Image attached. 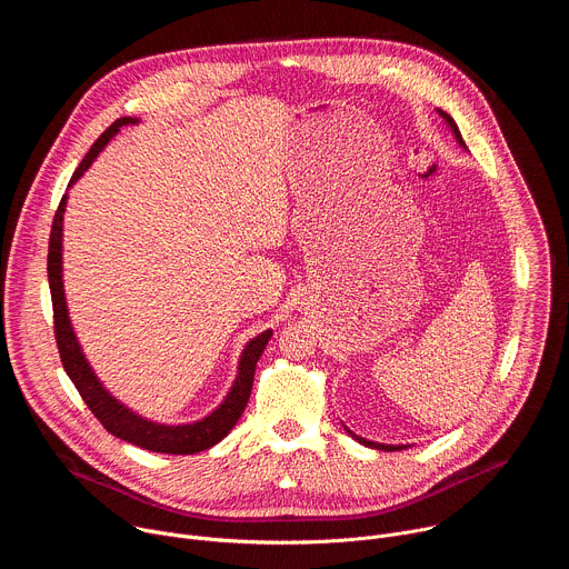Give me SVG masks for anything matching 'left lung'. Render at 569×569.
<instances>
[{"mask_svg":"<svg viewBox=\"0 0 569 569\" xmlns=\"http://www.w3.org/2000/svg\"><path fill=\"white\" fill-rule=\"evenodd\" d=\"M439 112V117L446 121V126L450 128V132L455 134V139L459 141V146L461 148H466V143H463V139H461V132H459V128H457V123H455V119L448 114V112H443V110H437ZM347 432L358 441V443H362V446H367V448H376V450H385V452H393V450H405L408 446H385V443H376V441H367V439H362V437H358V435H353L349 428H347Z\"/></svg>","mask_w":569,"mask_h":569,"instance_id":"1","label":"left lung"}]
</instances>
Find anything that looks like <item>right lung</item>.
<instances>
[{
	"instance_id": "add662e5",
	"label": "right lung",
	"mask_w": 569,
	"mask_h": 569,
	"mask_svg": "<svg viewBox=\"0 0 569 569\" xmlns=\"http://www.w3.org/2000/svg\"><path fill=\"white\" fill-rule=\"evenodd\" d=\"M130 123H139V119L132 117H121L117 119L90 148V152L86 154V159L80 161V167L76 169V173L69 180L71 189L80 176H83L92 161L97 159V154L108 146V141L123 128ZM64 207H67V193L62 196L53 224H51V238H49V257H47V272H49V288H51V301H53V329H56V345H58V353H60V362L67 371V376L71 378V382L76 385L78 393L83 396L86 405L92 410V415L101 421V426L132 443L139 446L143 450H152V452H167V455H196L202 452L211 446H216L218 441H222L229 430L238 423L240 415L246 412V405L250 400L252 393V382H254V371H257V362L268 345V340L272 338V331H263L261 336L252 338L246 349L240 353L238 360V371H236V380L231 385V389L227 391L224 400L218 405V408L193 423H180V426H167V423H157L150 419H143L141 415L132 412L130 408H126L123 402H119L106 387L103 382L97 378L94 369L90 367L83 349L78 345V338L73 333L71 319H69V310H67V299H64V288H62V218H64Z\"/></svg>"
}]
</instances>
